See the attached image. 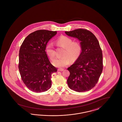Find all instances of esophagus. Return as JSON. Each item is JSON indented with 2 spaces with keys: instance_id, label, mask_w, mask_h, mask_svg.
Masks as SVG:
<instances>
[{
  "instance_id": "1",
  "label": "esophagus",
  "mask_w": 122,
  "mask_h": 122,
  "mask_svg": "<svg viewBox=\"0 0 122 122\" xmlns=\"http://www.w3.org/2000/svg\"><path fill=\"white\" fill-rule=\"evenodd\" d=\"M58 71H64V70L63 69H58Z\"/></svg>"
}]
</instances>
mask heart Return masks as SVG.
I'll list each match as a JSON object with an SVG mask.
<instances>
[{
    "label": "heart",
    "instance_id": "b5f03b06",
    "mask_svg": "<svg viewBox=\"0 0 122 122\" xmlns=\"http://www.w3.org/2000/svg\"><path fill=\"white\" fill-rule=\"evenodd\" d=\"M56 44L64 48L63 52L64 56L54 59L52 64L59 68H63L68 65L71 59L74 61L79 58L81 55L82 46L79 42H73L70 37L61 36L56 41ZM46 52L49 58L53 59L55 57V52L54 45L52 42H49L46 46Z\"/></svg>",
    "mask_w": 122,
    "mask_h": 122
}]
</instances>
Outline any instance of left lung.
<instances>
[{"label":"left lung","mask_w":122,"mask_h":122,"mask_svg":"<svg viewBox=\"0 0 122 122\" xmlns=\"http://www.w3.org/2000/svg\"><path fill=\"white\" fill-rule=\"evenodd\" d=\"M65 33L78 39L82 46L80 57L67 69L70 72L68 86L77 92L88 91L97 84L103 70L102 53L98 41L92 32L86 29Z\"/></svg>","instance_id":"1"}]
</instances>
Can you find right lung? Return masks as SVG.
I'll use <instances>...</instances> for the list:
<instances>
[{
    "instance_id": "1",
    "label": "right lung",
    "mask_w": 122,
    "mask_h": 122,
    "mask_svg": "<svg viewBox=\"0 0 122 122\" xmlns=\"http://www.w3.org/2000/svg\"><path fill=\"white\" fill-rule=\"evenodd\" d=\"M57 33L47 30L35 31L20 46L19 70L24 83L32 92H44L51 87V75L57 69L50 62L45 50L48 41Z\"/></svg>"
}]
</instances>
